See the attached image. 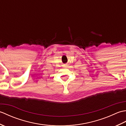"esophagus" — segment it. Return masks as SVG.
<instances>
[{
    "instance_id": "obj_1",
    "label": "esophagus",
    "mask_w": 126,
    "mask_h": 126,
    "mask_svg": "<svg viewBox=\"0 0 126 126\" xmlns=\"http://www.w3.org/2000/svg\"><path fill=\"white\" fill-rule=\"evenodd\" d=\"M64 65V66H65V68H68V65L67 64H65Z\"/></svg>"
}]
</instances>
